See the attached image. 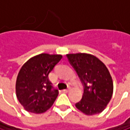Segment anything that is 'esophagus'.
I'll use <instances>...</instances> for the list:
<instances>
[{
    "mask_svg": "<svg viewBox=\"0 0 130 130\" xmlns=\"http://www.w3.org/2000/svg\"><path fill=\"white\" fill-rule=\"evenodd\" d=\"M69 91H70V88H68V89H65V90H62V92L66 93V92H68Z\"/></svg>",
    "mask_w": 130,
    "mask_h": 130,
    "instance_id": "34e87169",
    "label": "esophagus"
}]
</instances>
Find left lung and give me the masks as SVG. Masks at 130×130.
I'll return each instance as SVG.
<instances>
[{
    "mask_svg": "<svg viewBox=\"0 0 130 130\" xmlns=\"http://www.w3.org/2000/svg\"><path fill=\"white\" fill-rule=\"evenodd\" d=\"M67 57L84 85L82 99L76 108L87 115L102 112L113 94V80L105 65L89 53H70Z\"/></svg>",
    "mask_w": 130,
    "mask_h": 130,
    "instance_id": "8db88e82",
    "label": "left lung"
}]
</instances>
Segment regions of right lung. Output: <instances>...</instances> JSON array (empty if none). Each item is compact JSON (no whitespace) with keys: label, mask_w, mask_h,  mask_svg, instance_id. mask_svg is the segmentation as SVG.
<instances>
[{"label":"right lung","mask_w":130,"mask_h":130,"mask_svg":"<svg viewBox=\"0 0 130 130\" xmlns=\"http://www.w3.org/2000/svg\"><path fill=\"white\" fill-rule=\"evenodd\" d=\"M62 58V55L41 53L22 66L16 78L15 92L25 110L41 114L52 107L59 91L53 90L49 74Z\"/></svg>","instance_id":"add662e5"}]
</instances>
